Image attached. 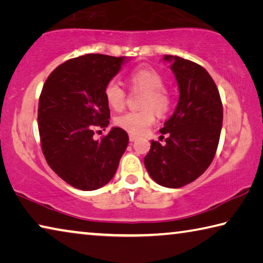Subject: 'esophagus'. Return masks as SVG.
Masks as SVG:
<instances>
[{
    "instance_id": "esophagus-1",
    "label": "esophagus",
    "mask_w": 263,
    "mask_h": 263,
    "mask_svg": "<svg viewBox=\"0 0 263 263\" xmlns=\"http://www.w3.org/2000/svg\"><path fill=\"white\" fill-rule=\"evenodd\" d=\"M136 140H137V136L133 135V134H129V141H130V142H134V141H136Z\"/></svg>"
}]
</instances>
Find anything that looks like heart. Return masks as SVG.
I'll return each instance as SVG.
<instances>
[{
    "label": "heart",
    "instance_id": "heart-1",
    "mask_svg": "<svg viewBox=\"0 0 263 263\" xmlns=\"http://www.w3.org/2000/svg\"><path fill=\"white\" fill-rule=\"evenodd\" d=\"M134 88L145 92L139 111H126L115 118V124L130 134H142L155 121V112L164 115L171 106L170 93L163 88L164 79L152 67H140L132 71L128 77ZM105 98L110 108L121 110L126 103V92L116 81H109L105 87Z\"/></svg>",
    "mask_w": 263,
    "mask_h": 263
}]
</instances>
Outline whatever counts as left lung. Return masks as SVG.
<instances>
[{
  "label": "left lung",
  "mask_w": 263,
  "mask_h": 263,
  "mask_svg": "<svg viewBox=\"0 0 263 263\" xmlns=\"http://www.w3.org/2000/svg\"><path fill=\"white\" fill-rule=\"evenodd\" d=\"M179 88L171 118L161 129L165 144L152 141L144 165L155 182L177 189L193 182L210 166L222 127L220 94L209 72L191 60L165 54Z\"/></svg>",
  "instance_id": "left-lung-1"
}]
</instances>
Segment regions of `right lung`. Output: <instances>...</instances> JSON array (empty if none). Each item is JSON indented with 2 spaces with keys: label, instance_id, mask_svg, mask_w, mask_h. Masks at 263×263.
<instances>
[{
  "label": "right lung",
  "instance_id": "add662e5",
  "mask_svg": "<svg viewBox=\"0 0 263 263\" xmlns=\"http://www.w3.org/2000/svg\"><path fill=\"white\" fill-rule=\"evenodd\" d=\"M126 57L85 54L63 63L46 79L38 103V130L47 164L73 187L93 191L114 177L129 137L113 127L101 140L94 132L109 124L105 87ZM101 132V130H99Z\"/></svg>",
  "mask_w": 263,
  "mask_h": 263
}]
</instances>
